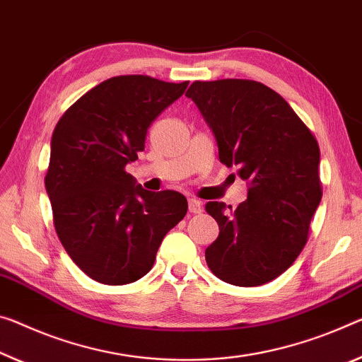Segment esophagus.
Returning a JSON list of instances; mask_svg holds the SVG:
<instances>
[{"label": "esophagus", "mask_w": 362, "mask_h": 362, "mask_svg": "<svg viewBox=\"0 0 362 362\" xmlns=\"http://www.w3.org/2000/svg\"><path fill=\"white\" fill-rule=\"evenodd\" d=\"M188 211L193 212V214H199V212L203 211L202 202H199V199H197V198L188 199Z\"/></svg>", "instance_id": "esophagus-1"}]
</instances>
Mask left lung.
<instances>
[{"mask_svg": "<svg viewBox=\"0 0 362 362\" xmlns=\"http://www.w3.org/2000/svg\"><path fill=\"white\" fill-rule=\"evenodd\" d=\"M187 96L214 134L221 163L250 187L232 212L206 203L219 223L206 262L227 284L271 282L301 253L322 198L317 141L282 96L255 80L193 82Z\"/></svg>", "mask_w": 362, "mask_h": 362, "instance_id": "left-lung-1", "label": "left lung"}]
</instances>
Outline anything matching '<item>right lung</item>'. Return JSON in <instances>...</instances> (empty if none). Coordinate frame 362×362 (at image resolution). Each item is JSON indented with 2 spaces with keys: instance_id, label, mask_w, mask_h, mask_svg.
<instances>
[{
  "instance_id": "1",
  "label": "right lung",
  "mask_w": 362,
  "mask_h": 362,
  "mask_svg": "<svg viewBox=\"0 0 362 362\" xmlns=\"http://www.w3.org/2000/svg\"><path fill=\"white\" fill-rule=\"evenodd\" d=\"M187 87L188 82L148 76L107 78L56 125L45 177L56 233L71 259L96 282L141 279L165 233L187 214L182 193L148 192L125 170L145 150L153 120Z\"/></svg>"
}]
</instances>
